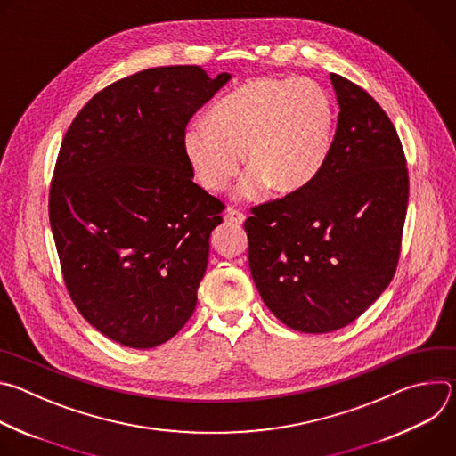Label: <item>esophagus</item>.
Wrapping results in <instances>:
<instances>
[{"label":"esophagus","instance_id":"esophagus-1","mask_svg":"<svg viewBox=\"0 0 456 456\" xmlns=\"http://www.w3.org/2000/svg\"><path fill=\"white\" fill-rule=\"evenodd\" d=\"M243 220H245V215L240 213L238 209H231V211L225 215V222L234 224V225H241Z\"/></svg>","mask_w":456,"mask_h":456}]
</instances>
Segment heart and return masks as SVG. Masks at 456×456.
I'll return each mask as SVG.
<instances>
[{
    "mask_svg": "<svg viewBox=\"0 0 456 456\" xmlns=\"http://www.w3.org/2000/svg\"><path fill=\"white\" fill-rule=\"evenodd\" d=\"M334 106L312 79H254L208 113V124L189 127L185 157L213 192L225 191L240 173L243 153L250 169L243 182L245 197L269 187L289 194L308 185L321 171L332 146Z\"/></svg>",
    "mask_w": 456,
    "mask_h": 456,
    "instance_id": "b5f03b06",
    "label": "heart"
}]
</instances>
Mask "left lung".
Listing matches in <instances>:
<instances>
[{
    "label": "left lung",
    "mask_w": 456,
    "mask_h": 456,
    "mask_svg": "<svg viewBox=\"0 0 456 456\" xmlns=\"http://www.w3.org/2000/svg\"><path fill=\"white\" fill-rule=\"evenodd\" d=\"M330 81L341 111L321 171L245 220L259 296L305 334L346 327L384 292L399 264L410 194L392 120L361 86L338 74Z\"/></svg>",
    "instance_id": "8db88e82"
}]
</instances>
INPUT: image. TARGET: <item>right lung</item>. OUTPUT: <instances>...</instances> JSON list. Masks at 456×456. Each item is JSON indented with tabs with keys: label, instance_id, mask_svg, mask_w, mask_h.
<instances>
[{
	"label": "right lung",
	"instance_id": "add662e5",
	"mask_svg": "<svg viewBox=\"0 0 456 456\" xmlns=\"http://www.w3.org/2000/svg\"><path fill=\"white\" fill-rule=\"evenodd\" d=\"M160 67L95 94L62 139L48 213L81 315L111 341L153 348L197 306L224 204L192 182L189 118L227 81Z\"/></svg>",
	"mask_w": 456,
	"mask_h": 456
}]
</instances>
